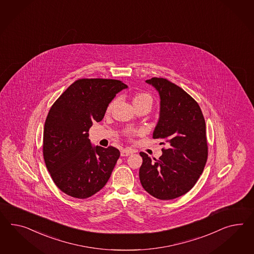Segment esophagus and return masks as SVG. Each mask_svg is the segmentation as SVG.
I'll return each instance as SVG.
<instances>
[{"label": "esophagus", "instance_id": "esophagus-1", "mask_svg": "<svg viewBox=\"0 0 254 254\" xmlns=\"http://www.w3.org/2000/svg\"><path fill=\"white\" fill-rule=\"evenodd\" d=\"M133 153V151H131V150H128V149H124L121 151V156H129L130 154Z\"/></svg>", "mask_w": 254, "mask_h": 254}]
</instances>
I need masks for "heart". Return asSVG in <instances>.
Wrapping results in <instances>:
<instances>
[{"label":"heart","instance_id":"1","mask_svg":"<svg viewBox=\"0 0 254 254\" xmlns=\"http://www.w3.org/2000/svg\"><path fill=\"white\" fill-rule=\"evenodd\" d=\"M151 103H152V99H151V95H149L147 93H137L135 96L132 98V104L134 107L140 106L142 104L151 105ZM116 103H117V100H115L110 103L108 111L113 109V107L116 105Z\"/></svg>","mask_w":254,"mask_h":254}]
</instances>
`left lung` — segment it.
I'll use <instances>...</instances> for the list:
<instances>
[{
	"mask_svg": "<svg viewBox=\"0 0 254 254\" xmlns=\"http://www.w3.org/2000/svg\"><path fill=\"white\" fill-rule=\"evenodd\" d=\"M160 96V113L152 137L165 139L159 159L140 152L139 180L159 199H176L190 191L204 169L208 156L205 120L197 102L165 78L146 80ZM164 143V142H162Z\"/></svg>",
	"mask_w": 254,
	"mask_h": 254,
	"instance_id": "8db88e82",
	"label": "left lung"
}]
</instances>
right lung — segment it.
Returning a JSON list of instances; mask_svg holds the SVG:
<instances>
[{
    "instance_id": "obj_1",
    "label": "right lung",
    "mask_w": 254,
    "mask_h": 254,
    "mask_svg": "<svg viewBox=\"0 0 254 254\" xmlns=\"http://www.w3.org/2000/svg\"><path fill=\"white\" fill-rule=\"evenodd\" d=\"M125 89L127 86L116 79H78L49 111L43 157L55 185L64 193L87 199L109 180L120 151L112 146H93L89 129L92 123L103 120L109 103Z\"/></svg>"
}]
</instances>
